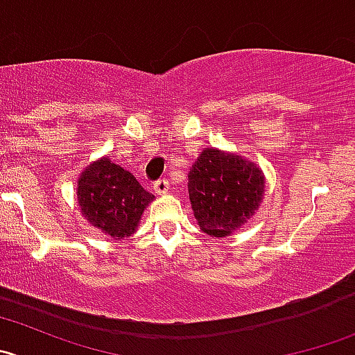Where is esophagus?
I'll list each match as a JSON object with an SVG mask.
<instances>
[{
    "instance_id": "1",
    "label": "esophagus",
    "mask_w": 355,
    "mask_h": 355,
    "mask_svg": "<svg viewBox=\"0 0 355 355\" xmlns=\"http://www.w3.org/2000/svg\"><path fill=\"white\" fill-rule=\"evenodd\" d=\"M155 193L157 195H165L168 191V181L167 180H158L155 181Z\"/></svg>"
}]
</instances>
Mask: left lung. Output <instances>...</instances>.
Segmentation results:
<instances>
[{
    "label": "left lung",
    "instance_id": "obj_1",
    "mask_svg": "<svg viewBox=\"0 0 355 355\" xmlns=\"http://www.w3.org/2000/svg\"><path fill=\"white\" fill-rule=\"evenodd\" d=\"M265 191L261 168L235 153L205 148L190 168L188 193L200 230L226 237L258 211Z\"/></svg>",
    "mask_w": 355,
    "mask_h": 355
}]
</instances>
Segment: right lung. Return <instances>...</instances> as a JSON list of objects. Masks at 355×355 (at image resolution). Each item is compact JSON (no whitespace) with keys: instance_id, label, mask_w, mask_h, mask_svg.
<instances>
[{"instance_id":"right-lung-1","label":"right lung","mask_w":355,"mask_h":355,"mask_svg":"<svg viewBox=\"0 0 355 355\" xmlns=\"http://www.w3.org/2000/svg\"><path fill=\"white\" fill-rule=\"evenodd\" d=\"M76 195L83 218L111 241L130 237L155 198L129 171L107 157L92 162L82 172Z\"/></svg>"}]
</instances>
